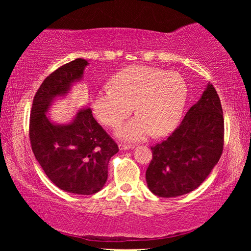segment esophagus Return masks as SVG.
Here are the masks:
<instances>
[{
  "label": "esophagus",
  "mask_w": 251,
  "mask_h": 251,
  "mask_svg": "<svg viewBox=\"0 0 251 251\" xmlns=\"http://www.w3.org/2000/svg\"><path fill=\"white\" fill-rule=\"evenodd\" d=\"M120 148L122 151H127L133 148V145H127V144H120Z\"/></svg>",
  "instance_id": "esophagus-1"
}]
</instances>
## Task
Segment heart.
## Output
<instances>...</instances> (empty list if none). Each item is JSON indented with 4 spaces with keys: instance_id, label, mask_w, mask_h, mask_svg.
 <instances>
[{
    "instance_id": "obj_1",
    "label": "heart",
    "mask_w": 251,
    "mask_h": 251,
    "mask_svg": "<svg viewBox=\"0 0 251 251\" xmlns=\"http://www.w3.org/2000/svg\"><path fill=\"white\" fill-rule=\"evenodd\" d=\"M110 86L95 93L93 109L101 124L116 128L135 108L137 116L117 130L118 137L131 142L172 133L188 99L185 79L157 67H126L113 76Z\"/></svg>"
}]
</instances>
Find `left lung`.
<instances>
[{
    "label": "left lung",
    "instance_id": "8db88e82",
    "mask_svg": "<svg viewBox=\"0 0 251 251\" xmlns=\"http://www.w3.org/2000/svg\"><path fill=\"white\" fill-rule=\"evenodd\" d=\"M224 114L208 84L196 104L166 141L151 146L146 181L152 194L169 198L193 192L218 163L224 148Z\"/></svg>",
    "mask_w": 251,
    "mask_h": 251
}]
</instances>
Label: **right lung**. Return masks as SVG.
Wrapping results in <instances>:
<instances>
[{
  "label": "right lung",
  "mask_w": 251,
  "mask_h": 251,
  "mask_svg": "<svg viewBox=\"0 0 251 251\" xmlns=\"http://www.w3.org/2000/svg\"><path fill=\"white\" fill-rule=\"evenodd\" d=\"M87 64L86 59L76 58L50 74L34 96L29 117V142L36 160L55 186L77 195H93L103 188L109 159L118 146L91 108L80 109L66 125L53 124L45 113L55 97L65 95L83 77Z\"/></svg>",
  "instance_id": "right-lung-1"
}]
</instances>
